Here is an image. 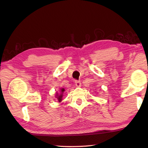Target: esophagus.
Segmentation results:
<instances>
[{
	"label": "esophagus",
	"instance_id": "obj_1",
	"mask_svg": "<svg viewBox=\"0 0 148 148\" xmlns=\"http://www.w3.org/2000/svg\"><path fill=\"white\" fill-rule=\"evenodd\" d=\"M81 81H77L76 80L75 81V84H76V86H81Z\"/></svg>",
	"mask_w": 148,
	"mask_h": 148
}]
</instances>
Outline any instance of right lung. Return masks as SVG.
<instances>
[{
    "mask_svg": "<svg viewBox=\"0 0 148 148\" xmlns=\"http://www.w3.org/2000/svg\"><path fill=\"white\" fill-rule=\"evenodd\" d=\"M64 88H62L61 89V94L60 95H58V93L56 94V98H57V99H58V100L59 102H60V101H62V96H63V92H64Z\"/></svg>",
    "mask_w": 148,
    "mask_h": 148,
    "instance_id": "1",
    "label": "right lung"
}]
</instances>
